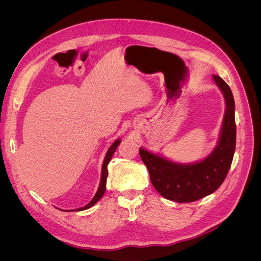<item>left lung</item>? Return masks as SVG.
Listing matches in <instances>:
<instances>
[{
	"label": "left lung",
	"mask_w": 261,
	"mask_h": 261,
	"mask_svg": "<svg viewBox=\"0 0 261 261\" xmlns=\"http://www.w3.org/2000/svg\"><path fill=\"white\" fill-rule=\"evenodd\" d=\"M213 79L223 93L226 107L220 139L207 158L194 164H179L140 148L152 185L168 200L187 203L213 194L223 183L230 168L236 148L234 96L221 77L214 75Z\"/></svg>",
	"instance_id": "left-lung-1"
}]
</instances>
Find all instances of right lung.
<instances>
[{"mask_svg": "<svg viewBox=\"0 0 261 261\" xmlns=\"http://www.w3.org/2000/svg\"><path fill=\"white\" fill-rule=\"evenodd\" d=\"M119 143H120V140H116V141L111 145V147L109 148L108 151H107L106 158H105L103 163H102L100 184H99V187H98L97 191H96V194H95L94 198L91 200V202H89V203L86 205V206L77 208V210H74V211H85V210H88V208H90L91 206H93V205H94L96 202H98V201L101 199V197L103 196L105 191H106V183H107V176H108V164H109L110 161H111V159H112V156H113V154H114V152H115V150H116L117 146L119 145Z\"/></svg>", "mask_w": 261, "mask_h": 261, "instance_id": "right-lung-1", "label": "right lung"}]
</instances>
